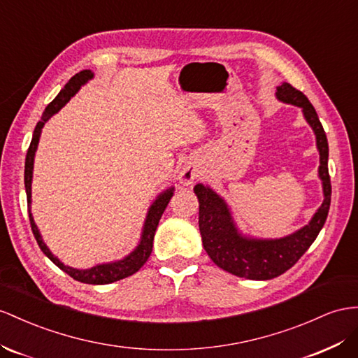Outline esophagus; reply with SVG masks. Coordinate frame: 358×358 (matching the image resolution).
<instances>
[{"instance_id": "1", "label": "esophagus", "mask_w": 358, "mask_h": 358, "mask_svg": "<svg viewBox=\"0 0 358 358\" xmlns=\"http://www.w3.org/2000/svg\"><path fill=\"white\" fill-rule=\"evenodd\" d=\"M196 177H198V168L194 163H189V162L182 164L180 172H178L180 182L185 186H190L192 182L196 180Z\"/></svg>"}]
</instances>
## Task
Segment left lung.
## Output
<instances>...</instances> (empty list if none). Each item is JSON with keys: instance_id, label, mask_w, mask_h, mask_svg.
<instances>
[{"instance_id": "1", "label": "left lung", "mask_w": 358, "mask_h": 358, "mask_svg": "<svg viewBox=\"0 0 358 358\" xmlns=\"http://www.w3.org/2000/svg\"><path fill=\"white\" fill-rule=\"evenodd\" d=\"M277 98L282 103L301 107L306 121L316 134L320 155L319 178L322 180L324 203L308 225L281 239H252L239 233L230 208L215 190L204 185H196L194 189L199 201V231L208 257L221 269L248 280H271L289 271L322 230L331 203L328 141L315 107L301 90L289 83L277 87Z\"/></svg>"}]
</instances>
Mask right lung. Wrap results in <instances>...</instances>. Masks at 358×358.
Instances as JSON below:
<instances>
[{"label": "right lung", "mask_w": 358, "mask_h": 358, "mask_svg": "<svg viewBox=\"0 0 358 358\" xmlns=\"http://www.w3.org/2000/svg\"><path fill=\"white\" fill-rule=\"evenodd\" d=\"M94 78V72L90 69H85L78 72L74 77H72L68 83L65 85L60 90V94L54 98L51 103L45 108V112L41 117V121L38 122L34 128V133H33V139L30 143V148L27 151V157H25V172H24V182H25V192H27V203H29V216H30V225H31V231L36 237V242H38L39 248L42 250V252L47 255V257L59 266L63 272H66L69 277H72L74 280L80 281V282H86V284H108V282H115L117 280H122L130 277V275L136 273L139 271L145 262L148 260V257L151 255L152 251V241H154V234L155 230H157V225L160 217L164 212V208L169 204V199L173 195V187L166 189L160 194L157 198H155L154 203L151 204L150 210H148V215H146L145 219V224H143V230H142V236H141V242L139 245L136 246V250L133 252H130L124 257L122 260H117L113 263H103V264H96V266L90 268V269H74L71 266H66V264H63L56 255H54L50 250L48 246L45 245V242L42 241V236L39 233V228L36 227L34 224V219L31 215V210H30V204H31V180H33V164H34V154L36 150H38V143H39V137H41V131L45 125V122L48 121V119L57 113L59 110L65 106L68 101L74 96L78 89L86 85L89 80Z\"/></svg>", "instance_id": "1"}]
</instances>
